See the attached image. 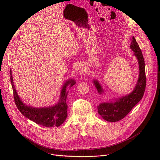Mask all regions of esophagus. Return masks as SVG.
I'll return each mask as SVG.
<instances>
[{"instance_id":"1","label":"esophagus","mask_w":160,"mask_h":160,"mask_svg":"<svg viewBox=\"0 0 160 160\" xmlns=\"http://www.w3.org/2000/svg\"><path fill=\"white\" fill-rule=\"evenodd\" d=\"M77 72H78V74L80 76H82L83 75H85L87 72V70L86 68L85 67L84 65L83 64H81V65H79V66H78L77 68Z\"/></svg>"}]
</instances>
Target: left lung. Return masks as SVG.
Masks as SVG:
<instances>
[{
  "mask_svg": "<svg viewBox=\"0 0 160 160\" xmlns=\"http://www.w3.org/2000/svg\"><path fill=\"white\" fill-rule=\"evenodd\" d=\"M130 49L133 51V55L139 62V75L134 89L130 94L109 102H103L98 106V113L102 118L109 122H116L125 117L132 109L142 98L146 85L145 72V62L142 51L136 42L134 37H132ZM94 84L99 94H102L104 91L101 85L97 80H93Z\"/></svg>",
  "mask_w": 160,
  "mask_h": 160,
  "instance_id": "1",
  "label": "left lung"
}]
</instances>
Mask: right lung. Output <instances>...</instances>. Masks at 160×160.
Returning a JSON list of instances; mask_svg holds the SVG:
<instances>
[{"label": "right lung", "mask_w": 160, "mask_h": 160, "mask_svg": "<svg viewBox=\"0 0 160 160\" xmlns=\"http://www.w3.org/2000/svg\"><path fill=\"white\" fill-rule=\"evenodd\" d=\"M10 78L15 104L22 115L38 125L46 127H58L64 123L68 116L66 98L68 91L67 87H72L76 83L74 79H69L65 82L61 90L59 100L55 105L49 107L34 108L25 104L19 97L13 82L11 70H10Z\"/></svg>", "instance_id": "right-lung-1"}]
</instances>
